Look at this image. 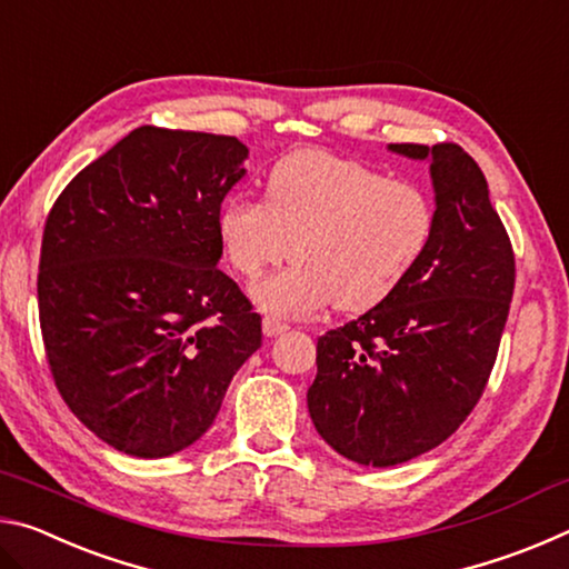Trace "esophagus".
Listing matches in <instances>:
<instances>
[{"label":"esophagus","instance_id":"obj_1","mask_svg":"<svg viewBox=\"0 0 569 569\" xmlns=\"http://www.w3.org/2000/svg\"><path fill=\"white\" fill-rule=\"evenodd\" d=\"M283 331H288V323L286 321H281V319H276V316H266L263 319V333L266 336H281Z\"/></svg>","mask_w":569,"mask_h":569}]
</instances>
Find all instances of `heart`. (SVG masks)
<instances>
[{
    "instance_id": "heart-1",
    "label": "heart",
    "mask_w": 569,
    "mask_h": 569,
    "mask_svg": "<svg viewBox=\"0 0 569 569\" xmlns=\"http://www.w3.org/2000/svg\"><path fill=\"white\" fill-rule=\"evenodd\" d=\"M435 226V203L421 188L323 150L276 162L266 203L233 198L218 218L220 243L243 278L296 258L253 286L256 303L283 316L331 301L346 313L379 306L427 253Z\"/></svg>"
}]
</instances>
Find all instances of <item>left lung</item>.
I'll list each match as a JSON object with an SVG mask.
<instances>
[{"label":"left lung","instance_id":"1","mask_svg":"<svg viewBox=\"0 0 569 569\" xmlns=\"http://www.w3.org/2000/svg\"><path fill=\"white\" fill-rule=\"evenodd\" d=\"M389 150L429 162L435 236L397 291L321 336L306 397L326 445L366 467L455 435L487 387L515 293L512 243L471 156L455 142Z\"/></svg>","mask_w":569,"mask_h":569}]
</instances>
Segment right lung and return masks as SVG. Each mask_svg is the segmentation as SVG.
I'll use <instances>...</instances> for the list:
<instances>
[{"label":"right lung","mask_w":569,"mask_h":569,"mask_svg":"<svg viewBox=\"0 0 569 569\" xmlns=\"http://www.w3.org/2000/svg\"><path fill=\"white\" fill-rule=\"evenodd\" d=\"M246 158L230 134L142 124L47 216L37 298L50 371L74 417L130 457L203 437L261 349V316L218 271L220 203Z\"/></svg>","instance_id":"1"}]
</instances>
